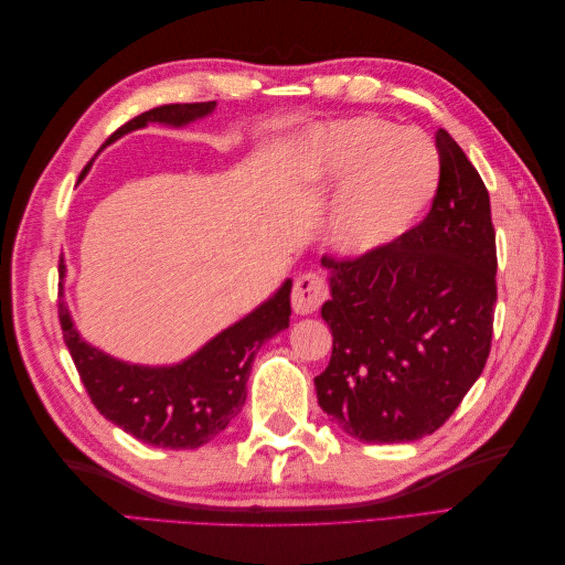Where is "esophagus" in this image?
<instances>
[{
  "instance_id": "obj_1",
  "label": "esophagus",
  "mask_w": 565,
  "mask_h": 565,
  "mask_svg": "<svg viewBox=\"0 0 565 565\" xmlns=\"http://www.w3.org/2000/svg\"><path fill=\"white\" fill-rule=\"evenodd\" d=\"M324 299H328V285H324L318 273H301L292 289L295 313L309 316L320 309Z\"/></svg>"
}]
</instances>
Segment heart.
Masks as SVG:
<instances>
[{"mask_svg":"<svg viewBox=\"0 0 565 565\" xmlns=\"http://www.w3.org/2000/svg\"><path fill=\"white\" fill-rule=\"evenodd\" d=\"M289 174L306 191L345 181L330 214V237L339 252L363 256L396 243L417 224L436 195L440 158L424 131L363 115L306 136Z\"/></svg>","mask_w":565,"mask_h":565,"instance_id":"obj_1","label":"heart"}]
</instances>
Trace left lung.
Listing matches in <instances>:
<instances>
[{
  "label": "left lung",
  "mask_w": 565,
  "mask_h": 565,
  "mask_svg": "<svg viewBox=\"0 0 565 565\" xmlns=\"http://www.w3.org/2000/svg\"><path fill=\"white\" fill-rule=\"evenodd\" d=\"M440 181L431 210L396 243L332 259L330 365L316 377L318 405L365 443L429 436L486 367L498 249L490 195L465 150L436 131Z\"/></svg>",
  "instance_id": "8db88e82"
}]
</instances>
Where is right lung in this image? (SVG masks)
<instances>
[{"instance_id": "1", "label": "right lung", "mask_w": 565, "mask_h": 565, "mask_svg": "<svg viewBox=\"0 0 565 565\" xmlns=\"http://www.w3.org/2000/svg\"><path fill=\"white\" fill-rule=\"evenodd\" d=\"M214 106L216 100H204L146 110L119 127L108 143L150 122L188 125L210 115ZM58 276H65L63 259ZM289 292L292 280H285L259 309L210 339L188 361L167 367L131 365L89 347L75 330L63 299H58V320L79 380L100 415L148 446L193 450L224 431L243 409L256 351L273 334L289 328Z\"/></svg>"}]
</instances>
